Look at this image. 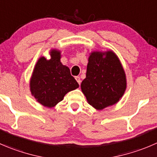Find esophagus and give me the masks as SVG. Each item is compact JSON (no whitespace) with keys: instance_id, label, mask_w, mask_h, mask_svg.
Segmentation results:
<instances>
[{"instance_id":"34e87169","label":"esophagus","mask_w":157,"mask_h":157,"mask_svg":"<svg viewBox=\"0 0 157 157\" xmlns=\"http://www.w3.org/2000/svg\"><path fill=\"white\" fill-rule=\"evenodd\" d=\"M75 79H76V80L77 81V83H79V85H80V83H81V80H80V77H75Z\"/></svg>"}]
</instances>
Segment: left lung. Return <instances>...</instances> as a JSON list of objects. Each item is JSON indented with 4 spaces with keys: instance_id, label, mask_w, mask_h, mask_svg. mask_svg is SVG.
Listing matches in <instances>:
<instances>
[{
    "instance_id": "8db88e82",
    "label": "left lung",
    "mask_w": 157,
    "mask_h": 157,
    "mask_svg": "<svg viewBox=\"0 0 157 157\" xmlns=\"http://www.w3.org/2000/svg\"><path fill=\"white\" fill-rule=\"evenodd\" d=\"M88 61L86 78L80 86L89 104L97 109L115 104L127 87L125 72L118 57L113 51L93 52Z\"/></svg>"
}]
</instances>
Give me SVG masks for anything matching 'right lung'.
<instances>
[{
  "instance_id": "1",
  "label": "right lung",
  "mask_w": 157,
  "mask_h": 157,
  "mask_svg": "<svg viewBox=\"0 0 157 157\" xmlns=\"http://www.w3.org/2000/svg\"><path fill=\"white\" fill-rule=\"evenodd\" d=\"M51 57L50 60L44 57L38 60L30 83L32 95L48 107L54 106L67 93L79 87L69 68L60 62V51L53 50Z\"/></svg>"
}]
</instances>
